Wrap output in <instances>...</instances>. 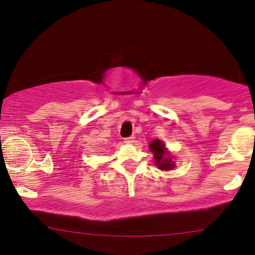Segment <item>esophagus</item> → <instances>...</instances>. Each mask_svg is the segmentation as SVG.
<instances>
[{
	"label": "esophagus",
	"instance_id": "1",
	"mask_svg": "<svg viewBox=\"0 0 255 255\" xmlns=\"http://www.w3.org/2000/svg\"><path fill=\"white\" fill-rule=\"evenodd\" d=\"M124 142L126 143V144H132V143L135 142V137H134V136H130V137H127V138H125Z\"/></svg>",
	"mask_w": 255,
	"mask_h": 255
}]
</instances>
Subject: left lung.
<instances>
[{"instance_id":"left-lung-1","label":"left lung","mask_w":255,"mask_h":255,"mask_svg":"<svg viewBox=\"0 0 255 255\" xmlns=\"http://www.w3.org/2000/svg\"><path fill=\"white\" fill-rule=\"evenodd\" d=\"M149 149L153 152V158L155 159V165L161 170H170L175 167V162H172L170 159H167L165 153L168 151L165 149V144L160 139H153L150 143Z\"/></svg>"}]
</instances>
